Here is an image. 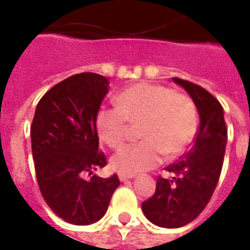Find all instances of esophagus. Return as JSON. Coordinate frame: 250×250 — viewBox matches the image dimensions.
Here are the masks:
<instances>
[{
    "mask_svg": "<svg viewBox=\"0 0 250 250\" xmlns=\"http://www.w3.org/2000/svg\"><path fill=\"white\" fill-rule=\"evenodd\" d=\"M134 177H135V175H132V174H119V179L122 182H125V181L134 178Z\"/></svg>",
    "mask_w": 250,
    "mask_h": 250,
    "instance_id": "obj_1",
    "label": "esophagus"
}]
</instances>
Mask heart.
<instances>
[{"label": "heart", "instance_id": "heart-1", "mask_svg": "<svg viewBox=\"0 0 250 250\" xmlns=\"http://www.w3.org/2000/svg\"><path fill=\"white\" fill-rule=\"evenodd\" d=\"M128 125H138L142 141L125 146L111 159L122 174H138L158 166L162 155L171 159L190 146L198 128L195 104L188 95L152 83H136L116 98V108H102L95 127L109 148H119Z\"/></svg>", "mask_w": 250, "mask_h": 250}]
</instances>
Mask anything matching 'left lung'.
I'll return each instance as SVG.
<instances>
[{
	"mask_svg": "<svg viewBox=\"0 0 250 250\" xmlns=\"http://www.w3.org/2000/svg\"><path fill=\"white\" fill-rule=\"evenodd\" d=\"M173 80L193 99L198 109L199 127L193 147L178 162L165 168L170 178L159 175L154 195L142 204L145 215L161 228L188 225L206 208L220 179L228 141L220 102L198 84L178 77Z\"/></svg>",
	"mask_w": 250,
	"mask_h": 250,
	"instance_id": "obj_1",
	"label": "left lung"
}]
</instances>
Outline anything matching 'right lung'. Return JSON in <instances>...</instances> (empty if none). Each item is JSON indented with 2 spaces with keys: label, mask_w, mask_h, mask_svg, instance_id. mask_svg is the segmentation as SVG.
I'll list each match as a JSON object with an SVG mask.
<instances>
[{
  "label": "right lung",
  "mask_w": 250,
  "mask_h": 250,
  "mask_svg": "<svg viewBox=\"0 0 250 250\" xmlns=\"http://www.w3.org/2000/svg\"><path fill=\"white\" fill-rule=\"evenodd\" d=\"M108 85L107 77L92 72L69 76L40 99L30 125L41 195L57 217L73 225L100 220L120 185L116 174L100 178L92 173L107 165L95 119Z\"/></svg>",
  "instance_id": "add662e5"
}]
</instances>
